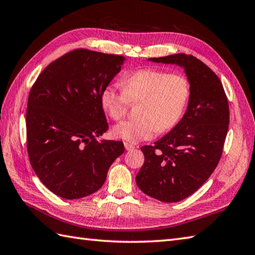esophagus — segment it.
Instances as JSON below:
<instances>
[{
	"instance_id": "esophagus-1",
	"label": "esophagus",
	"mask_w": 255,
	"mask_h": 255,
	"mask_svg": "<svg viewBox=\"0 0 255 255\" xmlns=\"http://www.w3.org/2000/svg\"><path fill=\"white\" fill-rule=\"evenodd\" d=\"M124 145H125V149H126L127 151H130V150L134 149V145L131 144V143H129V142H125Z\"/></svg>"
}]
</instances>
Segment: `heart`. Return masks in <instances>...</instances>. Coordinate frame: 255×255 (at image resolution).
Here are the masks:
<instances>
[{"label": "heart", "instance_id": "obj_1", "mask_svg": "<svg viewBox=\"0 0 255 255\" xmlns=\"http://www.w3.org/2000/svg\"><path fill=\"white\" fill-rule=\"evenodd\" d=\"M191 82L181 73L147 68L125 75L122 90L108 85L102 90L103 110L114 121H121L130 104H137L136 118L114 127L115 137L136 143L165 132L180 123L191 97Z\"/></svg>", "mask_w": 255, "mask_h": 255}]
</instances>
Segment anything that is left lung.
<instances>
[{
    "mask_svg": "<svg viewBox=\"0 0 255 255\" xmlns=\"http://www.w3.org/2000/svg\"><path fill=\"white\" fill-rule=\"evenodd\" d=\"M150 61L175 63L191 82L187 111L172 130L143 145L144 163L136 176L138 187L164 203L195 193L218 165L229 127V104L219 78L196 57L184 53Z\"/></svg>",
    "mask_w": 255,
    "mask_h": 255,
    "instance_id": "obj_1",
    "label": "left lung"
}]
</instances>
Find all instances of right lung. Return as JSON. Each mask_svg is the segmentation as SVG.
I'll return each mask as SVG.
<instances>
[{"instance_id": "add662e5", "label": "right lung", "mask_w": 255, "mask_h": 255, "mask_svg": "<svg viewBox=\"0 0 255 255\" xmlns=\"http://www.w3.org/2000/svg\"><path fill=\"white\" fill-rule=\"evenodd\" d=\"M125 58L75 49L47 66L32 84L26 111L27 152L32 170L53 194L82 198L104 184L123 141L96 138L107 131L102 90Z\"/></svg>"}]
</instances>
